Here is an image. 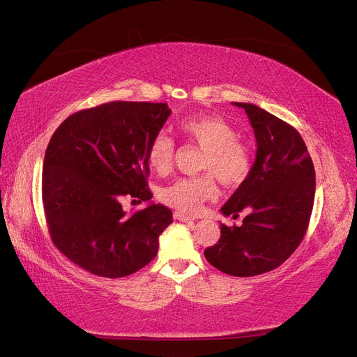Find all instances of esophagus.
Returning a JSON list of instances; mask_svg holds the SVG:
<instances>
[{
    "label": "esophagus",
    "instance_id": "1",
    "mask_svg": "<svg viewBox=\"0 0 357 357\" xmlns=\"http://www.w3.org/2000/svg\"><path fill=\"white\" fill-rule=\"evenodd\" d=\"M175 219H178L179 222H192L194 220V218H191V216H188V215H183V213H181V212H175Z\"/></svg>",
    "mask_w": 357,
    "mask_h": 357
}]
</instances>
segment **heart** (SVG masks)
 Wrapping results in <instances>:
<instances>
[{
  "instance_id": "heart-1",
  "label": "heart",
  "mask_w": 357,
  "mask_h": 357,
  "mask_svg": "<svg viewBox=\"0 0 357 357\" xmlns=\"http://www.w3.org/2000/svg\"><path fill=\"white\" fill-rule=\"evenodd\" d=\"M181 135L203 149L200 170L206 175L179 178L158 192L160 200L182 212H197L202 204L218 195L216 178L227 187H238L248 178L253 155L248 145L235 138L234 128L218 116H197L178 125ZM175 144L165 132L150 141L147 162L153 172L166 175L174 165Z\"/></svg>"
}]
</instances>
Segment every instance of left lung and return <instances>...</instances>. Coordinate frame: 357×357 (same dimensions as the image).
I'll return each mask as SVG.
<instances>
[{"mask_svg": "<svg viewBox=\"0 0 357 357\" xmlns=\"http://www.w3.org/2000/svg\"><path fill=\"white\" fill-rule=\"evenodd\" d=\"M245 110L257 142L248 178L223 204L222 213L241 227L220 225L219 241L204 250L210 265L232 276L273 271L305 236L314 200V167L301 135L287 122L250 102Z\"/></svg>", "mask_w": 357, "mask_h": 357, "instance_id": "8db88e82", "label": "left lung"}]
</instances>
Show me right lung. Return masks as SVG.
I'll return each instance as SVG.
<instances>
[{"mask_svg": "<svg viewBox=\"0 0 357 357\" xmlns=\"http://www.w3.org/2000/svg\"><path fill=\"white\" fill-rule=\"evenodd\" d=\"M169 116L166 102L112 101L73 113L52 134L44 212L52 243L75 265L122 278L155 257L172 212L150 203L126 215L122 202L151 200L147 150Z\"/></svg>", "mask_w": 357, "mask_h": 357, "instance_id": "add662e5", "label": "right lung"}]
</instances>
